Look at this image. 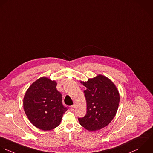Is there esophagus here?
Wrapping results in <instances>:
<instances>
[{"instance_id":"1","label":"esophagus","mask_w":153,"mask_h":153,"mask_svg":"<svg viewBox=\"0 0 153 153\" xmlns=\"http://www.w3.org/2000/svg\"><path fill=\"white\" fill-rule=\"evenodd\" d=\"M74 107H75V105H73L70 106V108H71V110H74Z\"/></svg>"}]
</instances>
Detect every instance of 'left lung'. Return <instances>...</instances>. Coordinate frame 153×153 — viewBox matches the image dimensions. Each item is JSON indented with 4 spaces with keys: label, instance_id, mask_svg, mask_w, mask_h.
<instances>
[{
    "label": "left lung",
    "instance_id": "8db88e82",
    "mask_svg": "<svg viewBox=\"0 0 153 153\" xmlns=\"http://www.w3.org/2000/svg\"><path fill=\"white\" fill-rule=\"evenodd\" d=\"M80 83L86 88L84 93L87 113L83 118H79V123L89 131L100 130L116 114L120 102L119 91L110 79L101 74Z\"/></svg>",
    "mask_w": 153,
    "mask_h": 153
}]
</instances>
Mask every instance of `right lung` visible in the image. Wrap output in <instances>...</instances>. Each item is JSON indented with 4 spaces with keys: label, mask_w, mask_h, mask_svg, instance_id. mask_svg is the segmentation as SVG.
I'll list each match as a JSON object with an SVG mask.
<instances>
[{
    "label": "right lung",
    "mask_w": 153,
    "mask_h": 153,
    "mask_svg": "<svg viewBox=\"0 0 153 153\" xmlns=\"http://www.w3.org/2000/svg\"><path fill=\"white\" fill-rule=\"evenodd\" d=\"M56 82L46 77L34 82L27 90L23 107L30 122L43 131L58 126L67 108L63 106L61 94L56 89Z\"/></svg>",
    "instance_id": "right-lung-1"
}]
</instances>
